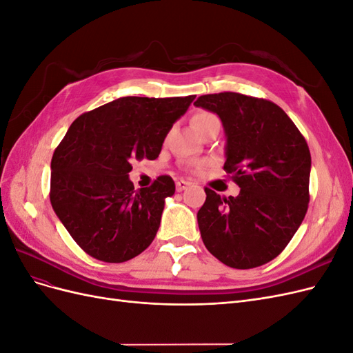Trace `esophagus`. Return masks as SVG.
I'll use <instances>...</instances> for the list:
<instances>
[{"label":"esophagus","mask_w":353,"mask_h":353,"mask_svg":"<svg viewBox=\"0 0 353 353\" xmlns=\"http://www.w3.org/2000/svg\"><path fill=\"white\" fill-rule=\"evenodd\" d=\"M188 187H190L188 181H184V179H178L176 181V191H184Z\"/></svg>","instance_id":"34e87169"}]
</instances>
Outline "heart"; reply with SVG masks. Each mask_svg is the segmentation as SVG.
<instances>
[{
	"mask_svg": "<svg viewBox=\"0 0 353 353\" xmlns=\"http://www.w3.org/2000/svg\"><path fill=\"white\" fill-rule=\"evenodd\" d=\"M191 123H193L194 130H196L197 132H200V131L205 130L206 126H209V125H212V123H219V119H218V117H216L215 114L210 113V112H197V113L193 116V119H191ZM203 166H205V163H203V162H193V163H190V168L193 169V170H200Z\"/></svg>",
	"mask_w": 353,
	"mask_h": 353,
	"instance_id": "1",
	"label": "heart"
}]
</instances>
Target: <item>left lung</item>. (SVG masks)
<instances>
[{
  "mask_svg": "<svg viewBox=\"0 0 353 353\" xmlns=\"http://www.w3.org/2000/svg\"><path fill=\"white\" fill-rule=\"evenodd\" d=\"M227 134L223 169L237 197L205 188L197 212L206 249L231 268L250 270L275 259L301 227L309 203L311 153L305 137L275 103L240 92L200 95Z\"/></svg>",
  "mask_w": 353,
  "mask_h": 353,
  "instance_id": "8db88e82",
  "label": "left lung"
}]
</instances>
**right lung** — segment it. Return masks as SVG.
<instances>
[{
	"instance_id": "obj_1",
	"label": "right lung",
	"mask_w": 353,
	"mask_h": 353,
	"mask_svg": "<svg viewBox=\"0 0 353 353\" xmlns=\"http://www.w3.org/2000/svg\"><path fill=\"white\" fill-rule=\"evenodd\" d=\"M194 95L122 97L81 114L51 159L50 200L79 248L92 258L126 262L156 237L174 179L160 175L135 190L134 160H154Z\"/></svg>"
}]
</instances>
